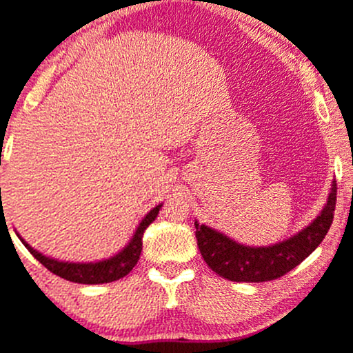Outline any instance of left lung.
<instances>
[{
	"label": "left lung",
	"instance_id": "1",
	"mask_svg": "<svg viewBox=\"0 0 353 353\" xmlns=\"http://www.w3.org/2000/svg\"><path fill=\"white\" fill-rule=\"evenodd\" d=\"M335 201L334 181L320 214L296 234L270 246L241 245L214 228L194 221L197 248L209 268L226 280L245 283L276 280L300 265L323 241L334 221Z\"/></svg>",
	"mask_w": 353,
	"mask_h": 353
}]
</instances>
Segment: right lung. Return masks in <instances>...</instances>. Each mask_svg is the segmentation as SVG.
Returning <instances> with one entry per match:
<instances>
[{"mask_svg":"<svg viewBox=\"0 0 353 353\" xmlns=\"http://www.w3.org/2000/svg\"><path fill=\"white\" fill-rule=\"evenodd\" d=\"M162 204H157L156 208L150 209L144 216V219L139 223L137 230L134 231L132 238L127 243L122 250L119 251L114 256L107 259H100V261H90V263H72V261H60V259L45 256L43 253L37 251L32 248L25 239L18 233V238L25 245L26 250L33 254L46 270L52 273L58 274L60 278L73 281V283H82V285H100V283H110V281L120 280L125 274H129L135 265H137L139 258H141L142 251V236H144L145 228L157 218L159 211H161Z\"/></svg>","mask_w":353,"mask_h":353,"instance_id":"1","label":"right lung"}]
</instances>
